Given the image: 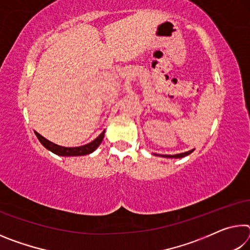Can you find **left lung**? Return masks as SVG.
<instances>
[{"instance_id": "8db88e82", "label": "left lung", "mask_w": 250, "mask_h": 250, "mask_svg": "<svg viewBox=\"0 0 250 250\" xmlns=\"http://www.w3.org/2000/svg\"><path fill=\"white\" fill-rule=\"evenodd\" d=\"M193 150H189L188 152H184V153H179V154H174V155H168V154H155V155H159V156H163V158H175V159H180V158H184V156L191 154Z\"/></svg>"}]
</instances>
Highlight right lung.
<instances>
[{
    "instance_id": "obj_1",
    "label": "right lung",
    "mask_w": 250,
    "mask_h": 250,
    "mask_svg": "<svg viewBox=\"0 0 250 250\" xmlns=\"http://www.w3.org/2000/svg\"><path fill=\"white\" fill-rule=\"evenodd\" d=\"M34 132H35L37 139H39L40 142L46 147V149L52 151L55 154L62 155V156H78V155L89 154L100 146V143L103 142L104 137V131H103V132H101L94 141L88 143V145H84L82 146H76V147H65V146H57L55 145V143L48 141L47 139L42 137V135L40 133H37L36 131H34Z\"/></svg>"
}]
</instances>
